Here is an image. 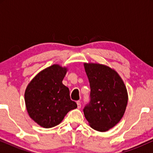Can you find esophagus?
<instances>
[{"label":"esophagus","mask_w":153,"mask_h":153,"mask_svg":"<svg viewBox=\"0 0 153 153\" xmlns=\"http://www.w3.org/2000/svg\"><path fill=\"white\" fill-rule=\"evenodd\" d=\"M77 105H78V108H80V107H81V103H80V101H77Z\"/></svg>","instance_id":"obj_1"}]
</instances>
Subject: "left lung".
Returning <instances> with one entry per match:
<instances>
[{
	"label": "left lung",
	"mask_w": 153,
	"mask_h": 153,
	"mask_svg": "<svg viewBox=\"0 0 153 153\" xmlns=\"http://www.w3.org/2000/svg\"><path fill=\"white\" fill-rule=\"evenodd\" d=\"M89 82L90 102L83 113L91 127L106 131L124 116L128 94L122 79L114 70L96 63H84Z\"/></svg>",
	"instance_id": "left-lung-1"
}]
</instances>
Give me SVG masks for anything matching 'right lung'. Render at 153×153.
<instances>
[{
  "mask_svg": "<svg viewBox=\"0 0 153 153\" xmlns=\"http://www.w3.org/2000/svg\"><path fill=\"white\" fill-rule=\"evenodd\" d=\"M67 68L59 65L39 73L27 85L24 94L29 117L44 128L58 125L71 110L77 108L70 91L62 84Z\"/></svg>",
  "mask_w": 153,
  "mask_h": 153,
  "instance_id": "right-lung-1",
  "label": "right lung"
}]
</instances>
